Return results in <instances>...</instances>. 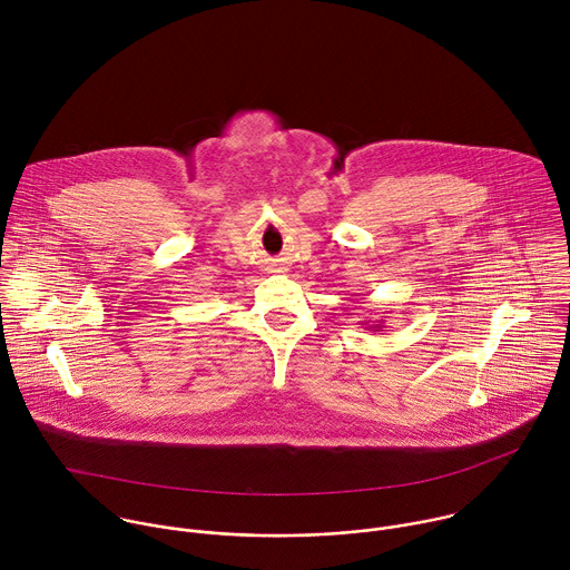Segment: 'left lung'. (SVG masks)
<instances>
[{"label": "left lung", "mask_w": 570, "mask_h": 570, "mask_svg": "<svg viewBox=\"0 0 570 570\" xmlns=\"http://www.w3.org/2000/svg\"><path fill=\"white\" fill-rule=\"evenodd\" d=\"M364 324H368V322H364ZM368 331H382L384 328V320H377L375 324H371V326H366Z\"/></svg>", "instance_id": "1"}]
</instances>
